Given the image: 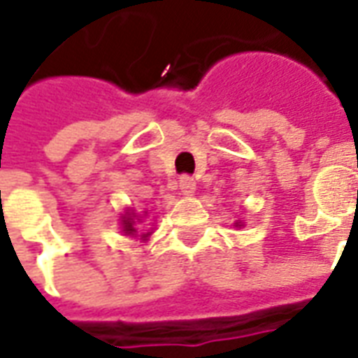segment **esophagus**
I'll return each instance as SVG.
<instances>
[{
	"label": "esophagus",
	"instance_id": "esophagus-1",
	"mask_svg": "<svg viewBox=\"0 0 358 358\" xmlns=\"http://www.w3.org/2000/svg\"><path fill=\"white\" fill-rule=\"evenodd\" d=\"M179 189H181V194L185 196H191L194 189H196V183H194V179L189 177V175H183L181 179H179Z\"/></svg>",
	"mask_w": 358,
	"mask_h": 358
}]
</instances>
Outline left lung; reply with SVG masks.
Masks as SVG:
<instances>
[{"label": "left lung", "instance_id": "8db88e82", "mask_svg": "<svg viewBox=\"0 0 358 358\" xmlns=\"http://www.w3.org/2000/svg\"><path fill=\"white\" fill-rule=\"evenodd\" d=\"M239 225H241V222H237V227H239Z\"/></svg>", "mask_w": 358, "mask_h": 358}]
</instances>
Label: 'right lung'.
<instances>
[{
	"mask_svg": "<svg viewBox=\"0 0 358 358\" xmlns=\"http://www.w3.org/2000/svg\"><path fill=\"white\" fill-rule=\"evenodd\" d=\"M134 220H138V215L134 214L133 210H127L125 215H121V225H123V233L127 235H134L136 229H134ZM146 235H150V233H146ZM144 235V237H146Z\"/></svg>",
	"mask_w": 358,
	"mask_h": 358,
	"instance_id": "1",
	"label": "right lung"
}]
</instances>
